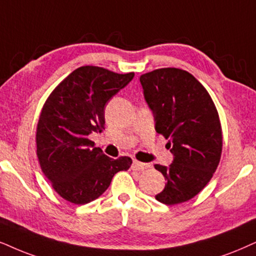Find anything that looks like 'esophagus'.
<instances>
[{"mask_svg": "<svg viewBox=\"0 0 256 256\" xmlns=\"http://www.w3.org/2000/svg\"><path fill=\"white\" fill-rule=\"evenodd\" d=\"M148 164H145V163H142V162H138V160H134V164H132V169L136 170V171H142L144 169H148Z\"/></svg>", "mask_w": 256, "mask_h": 256, "instance_id": "obj_1", "label": "esophagus"}]
</instances>
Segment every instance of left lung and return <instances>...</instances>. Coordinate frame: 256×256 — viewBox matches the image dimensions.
Wrapping results in <instances>:
<instances>
[{"label": "left lung", "instance_id": "1", "mask_svg": "<svg viewBox=\"0 0 256 256\" xmlns=\"http://www.w3.org/2000/svg\"><path fill=\"white\" fill-rule=\"evenodd\" d=\"M140 84L154 128L169 139L174 154L170 166L154 164L166 180L156 200L180 204L195 197L218 166L223 137L218 108L206 87L184 70H154L142 74Z\"/></svg>", "mask_w": 256, "mask_h": 256}]
</instances>
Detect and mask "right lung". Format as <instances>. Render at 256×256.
Instances as JSON below:
<instances>
[{"label":"right lung","instance_id":"obj_1","mask_svg":"<svg viewBox=\"0 0 256 256\" xmlns=\"http://www.w3.org/2000/svg\"><path fill=\"white\" fill-rule=\"evenodd\" d=\"M98 66H82L52 90L36 128V154L50 186L74 204L98 198L118 171L128 170V156L112 160L92 148V132L105 130V105L134 79Z\"/></svg>","mask_w":256,"mask_h":256}]
</instances>
